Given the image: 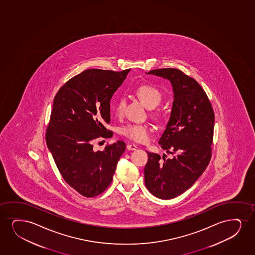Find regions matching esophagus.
<instances>
[{
  "mask_svg": "<svg viewBox=\"0 0 255 255\" xmlns=\"http://www.w3.org/2000/svg\"><path fill=\"white\" fill-rule=\"evenodd\" d=\"M127 149L128 151H134V150L137 149V146L135 145H133V144H129V145H127Z\"/></svg>",
  "mask_w": 255,
  "mask_h": 255,
  "instance_id": "1",
  "label": "esophagus"
}]
</instances>
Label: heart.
<instances>
[{
    "label": "heart",
    "instance_id": "heart-1",
    "mask_svg": "<svg viewBox=\"0 0 255 255\" xmlns=\"http://www.w3.org/2000/svg\"><path fill=\"white\" fill-rule=\"evenodd\" d=\"M135 94L139 100L145 104L148 109H153L158 106L163 100V94L151 84H143L136 89ZM126 105V100L124 97H120L115 106V112L116 115L121 116ZM121 132L127 138L132 141L138 143H145L150 139L152 129L146 124L139 123H128L122 128Z\"/></svg>",
    "mask_w": 255,
    "mask_h": 255
}]
</instances>
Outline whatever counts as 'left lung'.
Instances as JSON below:
<instances>
[{"instance_id":"1","label":"left lung","mask_w":255,"mask_h":255,"mask_svg":"<svg viewBox=\"0 0 255 255\" xmlns=\"http://www.w3.org/2000/svg\"><path fill=\"white\" fill-rule=\"evenodd\" d=\"M147 74L170 80L174 92L171 117L158 141L171 157L147 152L144 170L147 190L167 200L191 187L210 163L215 114L200 84L180 70L163 68Z\"/></svg>"}]
</instances>
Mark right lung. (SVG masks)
<instances>
[{
  "label": "right lung",
  "instance_id": "1",
  "mask_svg": "<svg viewBox=\"0 0 255 255\" xmlns=\"http://www.w3.org/2000/svg\"><path fill=\"white\" fill-rule=\"evenodd\" d=\"M129 71L89 69L55 96L45 140L63 178L84 197L98 196L110 186L126 149L118 140L95 152L93 143L112 137L105 127L110 123V100Z\"/></svg>",
  "mask_w": 255,
  "mask_h": 255
}]
</instances>
